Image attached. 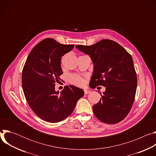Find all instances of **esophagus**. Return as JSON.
Listing matches in <instances>:
<instances>
[{
  "label": "esophagus",
  "instance_id": "1",
  "mask_svg": "<svg viewBox=\"0 0 156 156\" xmlns=\"http://www.w3.org/2000/svg\"><path fill=\"white\" fill-rule=\"evenodd\" d=\"M84 94H89L90 93H91L90 91H88V90H84Z\"/></svg>",
  "mask_w": 156,
  "mask_h": 156
}]
</instances>
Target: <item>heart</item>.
<instances>
[{"label":"heart","instance_id":"b5f03b06","mask_svg":"<svg viewBox=\"0 0 156 156\" xmlns=\"http://www.w3.org/2000/svg\"><path fill=\"white\" fill-rule=\"evenodd\" d=\"M70 81L72 84L78 86H82L85 83L83 77L76 75H72L70 76Z\"/></svg>","mask_w":156,"mask_h":156}]
</instances>
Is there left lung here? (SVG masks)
<instances>
[{"label": "left lung", "instance_id": "1", "mask_svg": "<svg viewBox=\"0 0 156 156\" xmlns=\"http://www.w3.org/2000/svg\"><path fill=\"white\" fill-rule=\"evenodd\" d=\"M89 55L94 67L90 86H104L105 91L93 107L101 122L115 124L128 114L135 100L137 76L131 55L116 42L103 39L91 46L77 45Z\"/></svg>", "mask_w": 156, "mask_h": 156}]
</instances>
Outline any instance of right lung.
I'll return each mask as SVG.
<instances>
[{
    "label": "right lung",
    "mask_w": 156,
    "mask_h": 156,
    "mask_svg": "<svg viewBox=\"0 0 156 156\" xmlns=\"http://www.w3.org/2000/svg\"><path fill=\"white\" fill-rule=\"evenodd\" d=\"M74 45H64L52 38L42 40L30 53L22 72V87L33 112L42 120L57 123L69 117L84 91L73 85L55 91L63 73L61 58Z\"/></svg>",
    "instance_id": "add662e5"
}]
</instances>
